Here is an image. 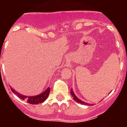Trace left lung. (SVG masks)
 I'll list each match as a JSON object with an SVG mask.
<instances>
[{
	"label": "left lung",
	"instance_id": "8db88e82",
	"mask_svg": "<svg viewBox=\"0 0 127 127\" xmlns=\"http://www.w3.org/2000/svg\"><path fill=\"white\" fill-rule=\"evenodd\" d=\"M70 93H71V95H72V96L73 97V99H74V100H75L76 101V102H78V103H80V104H86V105H88V103H85V102H84L83 101H81L80 100V99H78L77 97L75 95H74V92H73V91H72V90H70Z\"/></svg>",
	"mask_w": 127,
	"mask_h": 127
}]
</instances>
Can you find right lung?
Returning a JSON list of instances; mask_svg holds the SVG:
<instances>
[{
    "label": "right lung",
    "mask_w": 127,
    "mask_h": 127,
    "mask_svg": "<svg viewBox=\"0 0 127 127\" xmlns=\"http://www.w3.org/2000/svg\"><path fill=\"white\" fill-rule=\"evenodd\" d=\"M12 92H14L16 95H17L18 96L20 97L22 99H25V100L27 101V102L30 103V104H38V103H41L42 102H43L44 101H45V99L48 97V95L49 94L50 92V88H48L47 90H46L43 93L41 94L38 95H36V96H25V95H21L20 94H18V92H16L14 90L11 88Z\"/></svg>",
    "instance_id": "obj_1"
}]
</instances>
